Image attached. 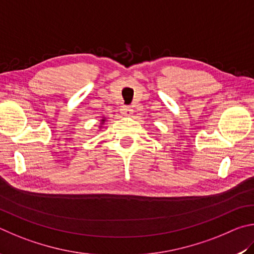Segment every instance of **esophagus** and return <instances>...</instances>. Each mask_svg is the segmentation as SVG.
I'll return each instance as SVG.
<instances>
[{"instance_id":"1","label":"esophagus","mask_w":254,"mask_h":254,"mask_svg":"<svg viewBox=\"0 0 254 254\" xmlns=\"http://www.w3.org/2000/svg\"><path fill=\"white\" fill-rule=\"evenodd\" d=\"M120 113L124 116H131L132 113H134V109L131 108V107H127V106H124L122 107V109H120Z\"/></svg>"}]
</instances>
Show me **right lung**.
Returning <instances> with one entry per match:
<instances>
[{"instance_id": "obj_1", "label": "right lung", "mask_w": 254, "mask_h": 254, "mask_svg": "<svg viewBox=\"0 0 254 254\" xmlns=\"http://www.w3.org/2000/svg\"><path fill=\"white\" fill-rule=\"evenodd\" d=\"M105 122H106V118L104 117V118H102V119L100 120V126H99V128H102L101 125H104V124H105Z\"/></svg>"}]
</instances>
